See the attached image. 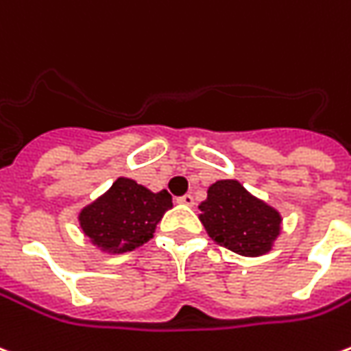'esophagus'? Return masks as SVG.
Returning <instances> with one entry per match:
<instances>
[{
	"mask_svg": "<svg viewBox=\"0 0 351 351\" xmlns=\"http://www.w3.org/2000/svg\"><path fill=\"white\" fill-rule=\"evenodd\" d=\"M176 201H178V203H182V205H188V207H193V203H195L192 193H184L182 197H178Z\"/></svg>",
	"mask_w": 351,
	"mask_h": 351,
	"instance_id": "obj_1",
	"label": "esophagus"
}]
</instances>
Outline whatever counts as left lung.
<instances>
[{"instance_id":"left-lung-1","label":"left lung","mask_w":351,"mask_h":351,"mask_svg":"<svg viewBox=\"0 0 351 351\" xmlns=\"http://www.w3.org/2000/svg\"><path fill=\"white\" fill-rule=\"evenodd\" d=\"M199 220L218 245L243 256H261L281 232V215L237 180H218L201 201Z\"/></svg>"}]
</instances>
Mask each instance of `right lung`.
Listing matches in <instances>:
<instances>
[{
  "label": "right lung",
  "instance_id": "right-lung-1",
  "mask_svg": "<svg viewBox=\"0 0 351 351\" xmlns=\"http://www.w3.org/2000/svg\"><path fill=\"white\" fill-rule=\"evenodd\" d=\"M171 207L167 190L154 193L131 178H117L102 197L80 213V224L102 251L121 254L146 243Z\"/></svg>",
  "mask_w": 351,
  "mask_h": 351
}]
</instances>
